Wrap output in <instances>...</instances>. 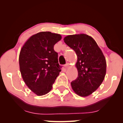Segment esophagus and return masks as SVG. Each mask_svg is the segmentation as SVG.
Listing matches in <instances>:
<instances>
[{
  "instance_id": "1",
  "label": "esophagus",
  "mask_w": 123,
  "mask_h": 123,
  "mask_svg": "<svg viewBox=\"0 0 123 123\" xmlns=\"http://www.w3.org/2000/svg\"><path fill=\"white\" fill-rule=\"evenodd\" d=\"M65 68L66 69H67L68 68H69V64H68V63H66V65H65Z\"/></svg>"
}]
</instances>
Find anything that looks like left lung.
Here are the masks:
<instances>
[{
  "label": "left lung",
  "mask_w": 123,
  "mask_h": 123,
  "mask_svg": "<svg viewBox=\"0 0 123 123\" xmlns=\"http://www.w3.org/2000/svg\"><path fill=\"white\" fill-rule=\"evenodd\" d=\"M63 40L77 56L78 77L70 83L72 88L80 97H87L98 89L105 79V56L95 40L87 35H68Z\"/></svg>",
  "instance_id": "8db88e82"
}]
</instances>
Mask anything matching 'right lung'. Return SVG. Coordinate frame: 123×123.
Here are the masks:
<instances>
[{
    "instance_id": "1",
    "label": "right lung",
    "mask_w": 123,
    "mask_h": 123,
    "mask_svg": "<svg viewBox=\"0 0 123 123\" xmlns=\"http://www.w3.org/2000/svg\"><path fill=\"white\" fill-rule=\"evenodd\" d=\"M60 34L41 32L25 42L19 55V69L26 86L38 96L47 94L61 71L54 46L61 39Z\"/></svg>"
}]
</instances>
